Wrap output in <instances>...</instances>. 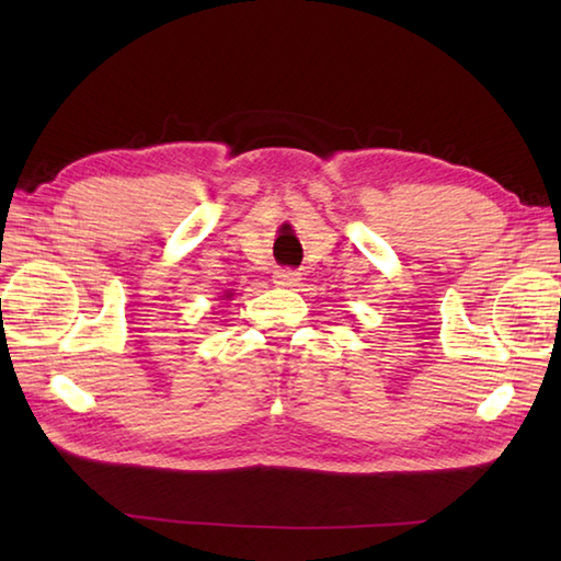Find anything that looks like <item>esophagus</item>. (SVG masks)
<instances>
[{
    "label": "esophagus",
    "mask_w": 561,
    "mask_h": 561,
    "mask_svg": "<svg viewBox=\"0 0 561 561\" xmlns=\"http://www.w3.org/2000/svg\"><path fill=\"white\" fill-rule=\"evenodd\" d=\"M299 279H301V274L296 270H277V272H274V284H277V287H296Z\"/></svg>",
    "instance_id": "34e87169"
}]
</instances>
